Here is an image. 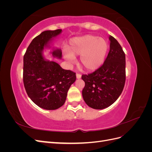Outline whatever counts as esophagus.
<instances>
[{
    "instance_id": "obj_1",
    "label": "esophagus",
    "mask_w": 152,
    "mask_h": 152,
    "mask_svg": "<svg viewBox=\"0 0 152 152\" xmlns=\"http://www.w3.org/2000/svg\"><path fill=\"white\" fill-rule=\"evenodd\" d=\"M76 77H77V79H80V78H81V75L79 74V73H77V74H76Z\"/></svg>"
}]
</instances>
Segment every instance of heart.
Returning a JSON list of instances; mask_svg holds the SVG:
<instances>
[{
    "mask_svg": "<svg viewBox=\"0 0 152 152\" xmlns=\"http://www.w3.org/2000/svg\"><path fill=\"white\" fill-rule=\"evenodd\" d=\"M108 50V44L105 39L86 35L70 40L65 58L68 63H73L75 56H80V65L87 71H94L103 65Z\"/></svg>",
    "mask_w": 152,
    "mask_h": 152,
    "instance_id": "heart-1",
    "label": "heart"
}]
</instances>
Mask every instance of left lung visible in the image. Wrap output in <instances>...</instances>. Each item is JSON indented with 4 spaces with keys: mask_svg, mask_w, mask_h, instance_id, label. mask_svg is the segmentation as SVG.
Instances as JSON below:
<instances>
[{
    "mask_svg": "<svg viewBox=\"0 0 152 152\" xmlns=\"http://www.w3.org/2000/svg\"><path fill=\"white\" fill-rule=\"evenodd\" d=\"M110 51L103 65L93 73L82 75V96L89 107L102 110L118 98L126 81V56L121 45L110 35Z\"/></svg>",
    "mask_w": 152,
    "mask_h": 152,
    "instance_id": "left-lung-1",
    "label": "left lung"
}]
</instances>
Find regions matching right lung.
Segmentation results:
<instances>
[{"label": "right lung", "mask_w": 152, "mask_h": 152, "mask_svg": "<svg viewBox=\"0 0 152 152\" xmlns=\"http://www.w3.org/2000/svg\"><path fill=\"white\" fill-rule=\"evenodd\" d=\"M61 29L46 30L34 38L23 57V83L26 93L35 104L45 110H56L65 103L68 91L76 80L75 73L63 69L56 62L48 60L44 51L50 49ZM53 58L61 59V50L52 48Z\"/></svg>", "instance_id": "obj_1"}]
</instances>
